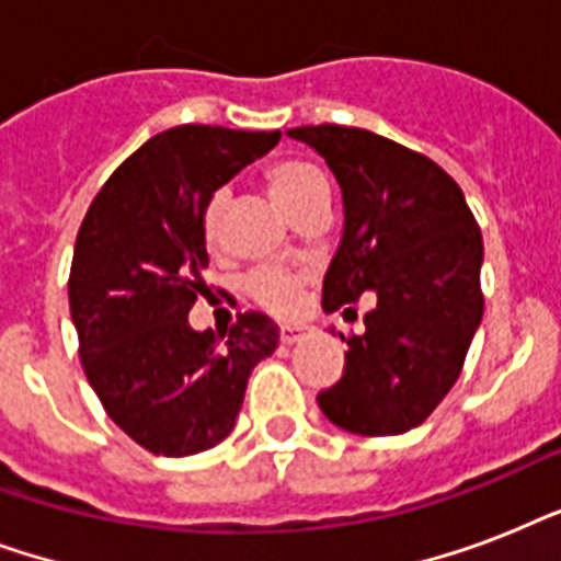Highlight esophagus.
Masks as SVG:
<instances>
[{"label":"esophagus","instance_id":"esophagus-1","mask_svg":"<svg viewBox=\"0 0 561 561\" xmlns=\"http://www.w3.org/2000/svg\"><path fill=\"white\" fill-rule=\"evenodd\" d=\"M306 334H311V325H282V329H279L282 343H288V346H290V343L302 341Z\"/></svg>","mask_w":561,"mask_h":561}]
</instances>
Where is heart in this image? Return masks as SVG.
I'll use <instances>...</instances> for the list:
<instances>
[{"instance_id":"obj_1","label":"heart","mask_w":561,"mask_h":561,"mask_svg":"<svg viewBox=\"0 0 561 561\" xmlns=\"http://www.w3.org/2000/svg\"><path fill=\"white\" fill-rule=\"evenodd\" d=\"M267 188H271L273 201L279 203L282 209L294 215V211L308 203L317 194L329 192V180L314 162L306 160H285L276 162L267 171ZM220 215H224V192L211 194V201L203 209V232L209 241L218 238ZM302 288H306V273L288 271V267H259L244 279V290L267 308L271 314H294L302 299Z\"/></svg>"}]
</instances>
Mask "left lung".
<instances>
[{
    "instance_id": "1",
    "label": "left lung",
    "mask_w": 561,
    "mask_h": 561,
    "mask_svg": "<svg viewBox=\"0 0 561 561\" xmlns=\"http://www.w3.org/2000/svg\"><path fill=\"white\" fill-rule=\"evenodd\" d=\"M341 183L343 238L323 279V308L355 314L373 290L367 332L346 341L341 381L317 396L329 422L360 436L422 425L460 378L483 317V238L460 186L425 153L373 130L308 125Z\"/></svg>"
}]
</instances>
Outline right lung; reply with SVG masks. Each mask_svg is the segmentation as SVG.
<instances>
[{"mask_svg": "<svg viewBox=\"0 0 561 561\" xmlns=\"http://www.w3.org/2000/svg\"><path fill=\"white\" fill-rule=\"evenodd\" d=\"M282 134L180 125L130 153L87 209L69 311L81 367L107 416L162 457H188L236 427L247 378L279 343V325L247 311L220 337L194 332L206 294L203 209Z\"/></svg>", "mask_w": 561, "mask_h": 561, "instance_id": "1", "label": "right lung"}]
</instances>
